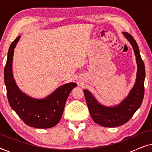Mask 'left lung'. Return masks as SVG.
<instances>
[{
    "label": "left lung",
    "instance_id": "left-lung-1",
    "mask_svg": "<svg viewBox=\"0 0 152 152\" xmlns=\"http://www.w3.org/2000/svg\"><path fill=\"white\" fill-rule=\"evenodd\" d=\"M123 34L132 45L138 66L136 83L128 96L118 105L105 107L96 100L90 91L86 89L84 90L91 118L97 124L105 127H116L128 122L140 107L144 97L145 78L144 62L140 57L138 45L135 39L128 32H123Z\"/></svg>",
    "mask_w": 152,
    "mask_h": 152
}]
</instances>
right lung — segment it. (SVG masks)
I'll use <instances>...</instances> for the list:
<instances>
[{"label":"right lung","mask_w":152,"mask_h":152,"mask_svg":"<svg viewBox=\"0 0 152 152\" xmlns=\"http://www.w3.org/2000/svg\"><path fill=\"white\" fill-rule=\"evenodd\" d=\"M18 36L11 43L4 69V80L10 107L27 125L39 129H48L59 123L63 114L68 95L75 83H68L56 89L44 99L32 98L18 88L12 74V61Z\"/></svg>","instance_id":"obj_1"}]
</instances>
